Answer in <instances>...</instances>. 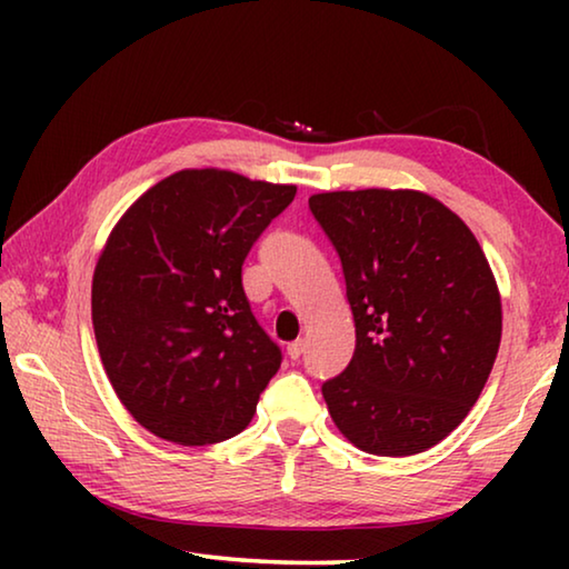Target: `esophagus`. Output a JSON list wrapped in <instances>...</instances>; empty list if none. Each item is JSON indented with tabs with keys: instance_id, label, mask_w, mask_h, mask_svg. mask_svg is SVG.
Segmentation results:
<instances>
[{
	"instance_id": "34e87169",
	"label": "esophagus",
	"mask_w": 569,
	"mask_h": 569,
	"mask_svg": "<svg viewBox=\"0 0 569 569\" xmlns=\"http://www.w3.org/2000/svg\"><path fill=\"white\" fill-rule=\"evenodd\" d=\"M303 349H306V341L303 339H296V341L288 343V356H291L293 361H298V359H301Z\"/></svg>"
}]
</instances>
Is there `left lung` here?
Instances as JSON below:
<instances>
[{
    "label": "left lung",
    "mask_w": 569,
    "mask_h": 569,
    "mask_svg": "<svg viewBox=\"0 0 569 569\" xmlns=\"http://www.w3.org/2000/svg\"><path fill=\"white\" fill-rule=\"evenodd\" d=\"M341 258L356 349L323 381L341 435L377 457L439 445L475 407L502 339V301L477 238L419 190L308 198Z\"/></svg>",
    "instance_id": "left-lung-1"
}]
</instances>
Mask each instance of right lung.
<instances>
[{"mask_svg":"<svg viewBox=\"0 0 569 569\" xmlns=\"http://www.w3.org/2000/svg\"><path fill=\"white\" fill-rule=\"evenodd\" d=\"M296 186L180 170L130 206L92 278V326L118 399L182 447L236 437L281 349L243 291V261Z\"/></svg>","mask_w":569,"mask_h":569,"instance_id":"1","label":"right lung"}]
</instances>
